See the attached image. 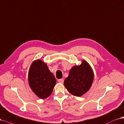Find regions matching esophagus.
I'll list each match as a JSON object with an SVG mask.
<instances>
[{
    "instance_id": "esophagus-1",
    "label": "esophagus",
    "mask_w": 124,
    "mask_h": 124,
    "mask_svg": "<svg viewBox=\"0 0 124 124\" xmlns=\"http://www.w3.org/2000/svg\"><path fill=\"white\" fill-rule=\"evenodd\" d=\"M58 82H59V83H63V82H64V79H59V80H58Z\"/></svg>"
}]
</instances>
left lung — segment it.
<instances>
[{"instance_id": "8db88e82", "label": "left lung", "mask_w": 124, "mask_h": 124, "mask_svg": "<svg viewBox=\"0 0 124 124\" xmlns=\"http://www.w3.org/2000/svg\"><path fill=\"white\" fill-rule=\"evenodd\" d=\"M93 79L92 69L88 63L83 60L80 65L71 68L64 85L71 94L79 97L89 90Z\"/></svg>"}]
</instances>
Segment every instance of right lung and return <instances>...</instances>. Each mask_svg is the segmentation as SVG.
<instances>
[{
    "label": "right lung",
    "instance_id": "right-lung-1",
    "mask_svg": "<svg viewBox=\"0 0 124 124\" xmlns=\"http://www.w3.org/2000/svg\"><path fill=\"white\" fill-rule=\"evenodd\" d=\"M28 81L31 90L41 99L49 96L56 83L54 75L46 63L41 60L32 63L29 70Z\"/></svg>",
    "mask_w": 124,
    "mask_h": 124
}]
</instances>
